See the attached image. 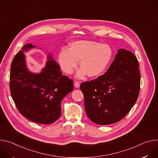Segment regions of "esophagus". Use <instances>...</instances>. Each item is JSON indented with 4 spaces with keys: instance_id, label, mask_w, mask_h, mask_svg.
<instances>
[{
    "instance_id": "34e87169",
    "label": "esophagus",
    "mask_w": 158,
    "mask_h": 158,
    "mask_svg": "<svg viewBox=\"0 0 158 158\" xmlns=\"http://www.w3.org/2000/svg\"><path fill=\"white\" fill-rule=\"evenodd\" d=\"M74 86H75V87H76V88L79 87V86H80V82H78V81L75 82H74Z\"/></svg>"
}]
</instances>
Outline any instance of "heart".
<instances>
[{
    "label": "heart",
    "instance_id": "1",
    "mask_svg": "<svg viewBox=\"0 0 158 158\" xmlns=\"http://www.w3.org/2000/svg\"><path fill=\"white\" fill-rule=\"evenodd\" d=\"M112 56V51L109 45L94 40H80L71 43L68 50H61L58 55V62L62 71L71 74L80 60L81 68L76 77L82 78L87 74L89 77H94L104 71Z\"/></svg>",
    "mask_w": 158,
    "mask_h": 158
}]
</instances>
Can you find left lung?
Returning <instances> with one entry per match:
<instances>
[{"label": "left lung", "instance_id": "obj_1", "mask_svg": "<svg viewBox=\"0 0 158 158\" xmlns=\"http://www.w3.org/2000/svg\"><path fill=\"white\" fill-rule=\"evenodd\" d=\"M140 80L136 56L124 49H119L104 75L81 84L88 118L99 125L121 120L138 99Z\"/></svg>", "mask_w": 158, "mask_h": 158}]
</instances>
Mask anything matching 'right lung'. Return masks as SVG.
<instances>
[{"mask_svg": "<svg viewBox=\"0 0 158 158\" xmlns=\"http://www.w3.org/2000/svg\"><path fill=\"white\" fill-rule=\"evenodd\" d=\"M27 44L14 57L10 67V90L20 114L41 124L54 123L61 114V101L74 89L73 81L62 76L60 65L48 54L46 65L38 73L27 68L24 52L35 48Z\"/></svg>", "mask_w": 158, "mask_h": 158, "instance_id": "obj_1", "label": "right lung"}]
</instances>
